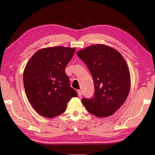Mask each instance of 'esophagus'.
<instances>
[{
	"label": "esophagus",
	"mask_w": 155,
	"mask_h": 155,
	"mask_svg": "<svg viewBox=\"0 0 155 155\" xmlns=\"http://www.w3.org/2000/svg\"><path fill=\"white\" fill-rule=\"evenodd\" d=\"M77 92H78V97H82V91H81V90H77Z\"/></svg>",
	"instance_id": "1"
}]
</instances>
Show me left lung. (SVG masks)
Returning <instances> with one entry per match:
<instances>
[{
    "instance_id": "left-lung-1",
    "label": "left lung",
    "mask_w": 155,
    "mask_h": 155,
    "mask_svg": "<svg viewBox=\"0 0 155 155\" xmlns=\"http://www.w3.org/2000/svg\"><path fill=\"white\" fill-rule=\"evenodd\" d=\"M91 73L94 97L82 99L87 112L98 117L112 116L124 104L130 89V74L123 56L115 48L96 44L77 52Z\"/></svg>"
}]
</instances>
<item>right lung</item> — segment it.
Listing matches in <instances>:
<instances>
[{"mask_svg": "<svg viewBox=\"0 0 155 155\" xmlns=\"http://www.w3.org/2000/svg\"><path fill=\"white\" fill-rule=\"evenodd\" d=\"M75 48L61 46L43 48L34 53L23 72L26 97L41 116L52 118L65 112L67 103L77 97L65 72Z\"/></svg>", "mask_w": 155, "mask_h": 155, "instance_id": "obj_1", "label": "right lung"}]
</instances>
